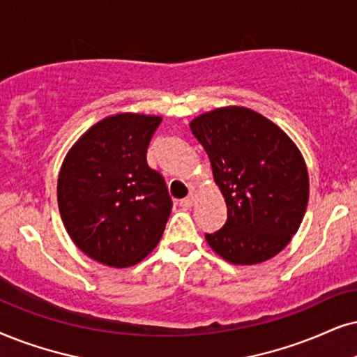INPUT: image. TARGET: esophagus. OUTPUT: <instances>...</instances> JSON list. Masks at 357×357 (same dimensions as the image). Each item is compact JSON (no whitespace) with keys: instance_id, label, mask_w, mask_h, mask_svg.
Listing matches in <instances>:
<instances>
[{"instance_id":"34e87169","label":"esophagus","mask_w":357,"mask_h":357,"mask_svg":"<svg viewBox=\"0 0 357 357\" xmlns=\"http://www.w3.org/2000/svg\"><path fill=\"white\" fill-rule=\"evenodd\" d=\"M179 204H181L183 207H191L194 204V196H192V194H189L188 197H184V199L179 201Z\"/></svg>"}]
</instances>
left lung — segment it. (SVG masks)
<instances>
[{
	"instance_id": "1",
	"label": "left lung",
	"mask_w": 357,
	"mask_h": 357,
	"mask_svg": "<svg viewBox=\"0 0 357 357\" xmlns=\"http://www.w3.org/2000/svg\"><path fill=\"white\" fill-rule=\"evenodd\" d=\"M227 204V220L206 234L231 264L272 259L298 231L308 204L303 156L285 132L243 107H224L191 121Z\"/></svg>"
}]
</instances>
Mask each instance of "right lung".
Segmentation results:
<instances>
[{
  "label": "right lung",
  "mask_w": 357,
  "mask_h": 357,
  "mask_svg": "<svg viewBox=\"0 0 357 357\" xmlns=\"http://www.w3.org/2000/svg\"><path fill=\"white\" fill-rule=\"evenodd\" d=\"M160 123L150 115L107 116L62 163L57 202L66 231L84 254L108 267L145 259L168 222L173 201L165 178L146 161Z\"/></svg>",
  "instance_id": "right-lung-1"
}]
</instances>
